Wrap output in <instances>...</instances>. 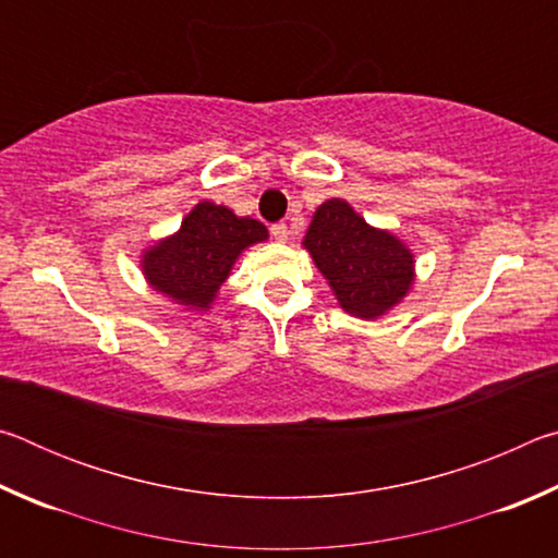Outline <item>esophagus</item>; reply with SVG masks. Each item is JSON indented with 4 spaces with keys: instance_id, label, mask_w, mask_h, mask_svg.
Masks as SVG:
<instances>
[{
    "instance_id": "1",
    "label": "esophagus",
    "mask_w": 558,
    "mask_h": 558,
    "mask_svg": "<svg viewBox=\"0 0 558 558\" xmlns=\"http://www.w3.org/2000/svg\"><path fill=\"white\" fill-rule=\"evenodd\" d=\"M270 233H272V239H276L278 243H286V241H288V235H290V231H288V223H282V221L272 223V226H270Z\"/></svg>"
}]
</instances>
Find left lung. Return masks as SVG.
Masks as SVG:
<instances>
[{
    "mask_svg": "<svg viewBox=\"0 0 558 558\" xmlns=\"http://www.w3.org/2000/svg\"><path fill=\"white\" fill-rule=\"evenodd\" d=\"M305 248L339 305L354 317H381L413 286L411 251L389 231L366 223L342 199H329L315 211Z\"/></svg>",
    "mask_w": 558,
    "mask_h": 558,
    "instance_id": "8db88e82",
    "label": "left lung"
}]
</instances>
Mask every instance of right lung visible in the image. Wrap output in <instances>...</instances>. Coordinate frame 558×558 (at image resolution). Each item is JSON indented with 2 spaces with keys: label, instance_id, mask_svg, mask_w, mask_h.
<instances>
[{
  "label": "right lung",
  "instance_id": "1",
  "mask_svg": "<svg viewBox=\"0 0 558 558\" xmlns=\"http://www.w3.org/2000/svg\"><path fill=\"white\" fill-rule=\"evenodd\" d=\"M266 239L268 229L260 221L199 202L182 221V229L145 253V278L179 305L204 310L229 278L241 251Z\"/></svg>",
  "mask_w": 558,
  "mask_h": 558
}]
</instances>
